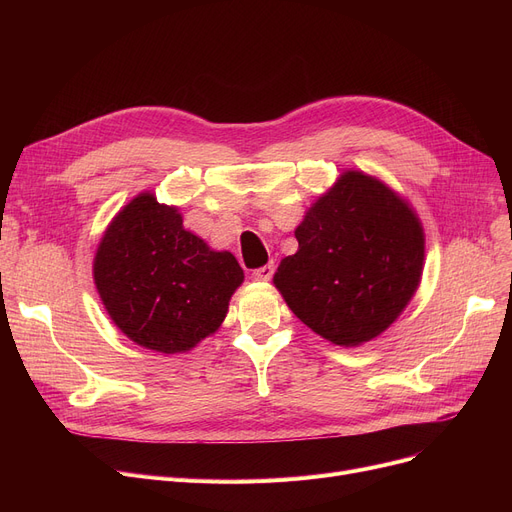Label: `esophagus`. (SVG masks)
Returning a JSON list of instances; mask_svg holds the SVG:
<instances>
[{
	"label": "esophagus",
	"instance_id": "obj_1",
	"mask_svg": "<svg viewBox=\"0 0 512 512\" xmlns=\"http://www.w3.org/2000/svg\"><path fill=\"white\" fill-rule=\"evenodd\" d=\"M272 276H274V263H267V265H261V267H257V270H253L255 280L267 282Z\"/></svg>",
	"mask_w": 512,
	"mask_h": 512
}]
</instances>
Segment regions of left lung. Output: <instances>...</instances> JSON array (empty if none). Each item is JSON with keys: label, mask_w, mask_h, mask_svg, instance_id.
Wrapping results in <instances>:
<instances>
[{"label": "left lung", "mask_w": 512, "mask_h": 512, "mask_svg": "<svg viewBox=\"0 0 512 512\" xmlns=\"http://www.w3.org/2000/svg\"><path fill=\"white\" fill-rule=\"evenodd\" d=\"M276 288L303 324L340 346L382 334L407 307L423 270V228L388 186L346 172L294 230Z\"/></svg>", "instance_id": "obj_1"}]
</instances>
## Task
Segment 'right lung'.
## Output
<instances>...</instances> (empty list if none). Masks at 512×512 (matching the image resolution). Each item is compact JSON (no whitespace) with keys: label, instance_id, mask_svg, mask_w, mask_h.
I'll list each match as a JSON object with an SVG mask.
<instances>
[{"label":"right lung","instance_id":"add662e5","mask_svg":"<svg viewBox=\"0 0 512 512\" xmlns=\"http://www.w3.org/2000/svg\"><path fill=\"white\" fill-rule=\"evenodd\" d=\"M99 297L114 324L151 351L174 355L220 328L238 261L186 232L176 207L151 193L132 199L105 230L93 263Z\"/></svg>","mask_w":512,"mask_h":512}]
</instances>
